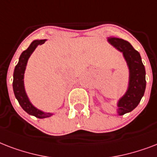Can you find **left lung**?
Masks as SVG:
<instances>
[{"label": "left lung", "mask_w": 157, "mask_h": 157, "mask_svg": "<svg viewBox=\"0 0 157 157\" xmlns=\"http://www.w3.org/2000/svg\"><path fill=\"white\" fill-rule=\"evenodd\" d=\"M108 42L119 52H122L128 65V89L117 103V114L123 115L135 109L144 95L146 89V71L138 51L127 41L117 37H108Z\"/></svg>", "instance_id": "8db88e82"}]
</instances>
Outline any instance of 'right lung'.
I'll use <instances>...</instances> for the list:
<instances>
[{"label":"right lung","instance_id":"1","mask_svg":"<svg viewBox=\"0 0 157 157\" xmlns=\"http://www.w3.org/2000/svg\"><path fill=\"white\" fill-rule=\"evenodd\" d=\"M47 40H34L30 44L29 48L22 52L19 59V62L14 68V75H13V90L15 98L19 101V105L25 110L29 115H33L38 119H44V118L50 117L53 115V113L44 112L42 110L37 109L33 105L31 101H29L28 96H27L26 91L24 88V72L26 70L27 63L29 60V57L34 52L36 47L38 45L43 44Z\"/></svg>","mask_w":157,"mask_h":157}]
</instances>
